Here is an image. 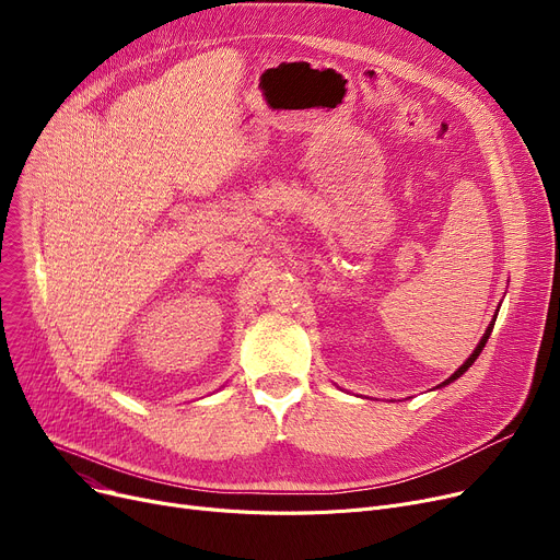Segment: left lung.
I'll list each match as a JSON object with an SVG mask.
<instances>
[{"mask_svg": "<svg viewBox=\"0 0 560 560\" xmlns=\"http://www.w3.org/2000/svg\"><path fill=\"white\" fill-rule=\"evenodd\" d=\"M497 313H499V306H497ZM497 313H494V317H492V322H490V325H488V329H486V334H483V338L479 340V345L475 347V351H472V354H469L467 357V361L450 376V378H445L443 381V384H440V386H435V388H445V386H450V384H454V381L458 378V376H463L469 368H472V363L479 359V354H481V351H483V347H486V342H488V338H490V334H492V327H494V319H497Z\"/></svg>", "mask_w": 560, "mask_h": 560, "instance_id": "obj_1", "label": "left lung"}]
</instances>
